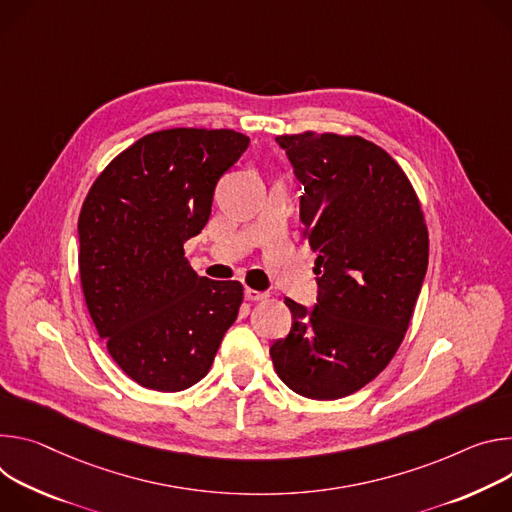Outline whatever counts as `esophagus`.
Here are the masks:
<instances>
[{
  "mask_svg": "<svg viewBox=\"0 0 512 512\" xmlns=\"http://www.w3.org/2000/svg\"><path fill=\"white\" fill-rule=\"evenodd\" d=\"M244 295H246V299H248V301H252V303H256V301H264V299L268 297V293H264V291H254V289H246V291H244Z\"/></svg>",
  "mask_w": 512,
  "mask_h": 512,
  "instance_id": "obj_1",
  "label": "esophagus"
}]
</instances>
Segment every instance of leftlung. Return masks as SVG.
Masks as SVG:
<instances>
[{
    "mask_svg": "<svg viewBox=\"0 0 512 512\" xmlns=\"http://www.w3.org/2000/svg\"><path fill=\"white\" fill-rule=\"evenodd\" d=\"M317 252V303L285 299L287 337L270 346L276 374L315 401L348 396L399 350L423 287L429 236L419 199L388 152L360 136H278Z\"/></svg>",
    "mask_w": 512,
    "mask_h": 512,
    "instance_id": "left-lung-1",
    "label": "left lung"
}]
</instances>
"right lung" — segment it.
I'll list each match as a JSON object with an SVG mask.
<instances>
[{"mask_svg":"<svg viewBox=\"0 0 512 512\" xmlns=\"http://www.w3.org/2000/svg\"><path fill=\"white\" fill-rule=\"evenodd\" d=\"M248 144L234 130L148 134L107 164L83 203L85 303L109 356L144 388L199 382L238 317L240 282L199 276L183 244L201 234L219 179Z\"/></svg>","mask_w":512,"mask_h":512,"instance_id":"add662e5","label":"right lung"}]
</instances>
